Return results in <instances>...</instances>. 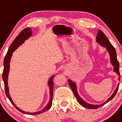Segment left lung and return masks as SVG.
Segmentation results:
<instances>
[{"label": "left lung", "mask_w": 122, "mask_h": 122, "mask_svg": "<svg viewBox=\"0 0 122 122\" xmlns=\"http://www.w3.org/2000/svg\"><path fill=\"white\" fill-rule=\"evenodd\" d=\"M97 41L98 42V43H99L101 45H102V46H103V47H106V49H107V50L108 51L109 53L112 64L114 66V71L117 72L118 75H120V71H119V62L117 59L116 52V50H115V48H114V47L112 46V44L110 43L109 40L107 39V38L106 37V36L105 35V34L103 33V31H102V30H99L98 31V35H97ZM119 79H120V78H119ZM68 83L69 84H70V86H71L72 90L73 91V92H74V95H75L78 102L79 103V104L81 105V106H84V107L88 109L99 108V107H101V106H102L103 105L106 104V103H107V102H108L109 101L112 100V99L114 98V97L116 95V93H117V91H118L119 86V84L118 86H117V88H116V89L115 90V91L114 92V93H113L112 95L108 99H107V101H106L105 103H103V104L102 105H93L89 104V103L85 102L78 95L77 90H76V85H75V83L73 82L72 81H71L70 80V79L68 80Z\"/></svg>", "instance_id": "obj_1"}]
</instances>
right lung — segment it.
<instances>
[{
    "mask_svg": "<svg viewBox=\"0 0 122 122\" xmlns=\"http://www.w3.org/2000/svg\"><path fill=\"white\" fill-rule=\"evenodd\" d=\"M31 35V29L30 27L25 28L21 31L20 33L19 34V35L16 37V38H15V40L13 41L12 44H11V46H10L9 48L8 51H7V54L5 56V59H4V69L3 71V74H2V78H3V81H4V84H5V93H6V96H7V98H9V99L10 100V102L12 103V105L16 107V109L19 111L21 112V113H23L24 114H27V115H38V114H40L41 113H43L46 111H48L50 109V107L52 106V93H53V86H54V82H53V79L54 76H52L50 79L49 82H48V85L50 86V102L48 103V104L47 105L45 108L43 109V110H41V111L39 112H34L33 113H27L24 111H21V109L17 107V106L15 105V103H13V102L11 100V98L10 97V95L9 93V88H8V85H7V78H8V74H9V63H10V60L11 58V55H12V52H13L16 48L19 47V46H20L25 41V40L27 39Z\"/></svg>",
    "mask_w": 122,
    "mask_h": 122,
    "instance_id": "add662e5",
    "label": "right lung"
}]
</instances>
